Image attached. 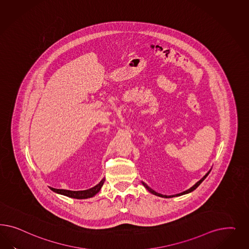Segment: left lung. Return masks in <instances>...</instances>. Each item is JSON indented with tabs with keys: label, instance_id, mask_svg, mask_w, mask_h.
Instances as JSON below:
<instances>
[{
	"label": "left lung",
	"instance_id": "8db88e82",
	"mask_svg": "<svg viewBox=\"0 0 249 249\" xmlns=\"http://www.w3.org/2000/svg\"><path fill=\"white\" fill-rule=\"evenodd\" d=\"M210 172H211V170L207 173V174L204 175V177L200 180L199 181H197L196 184L194 185V186H192L191 188L188 189V190H186V191H184V192H182V193H180V194H177V195H174V196H163V195H161V194H159V193H156L154 190H152V189L150 188L146 183H144L143 181H142V184H143L144 186H145V188L147 189L150 193H151L152 195H154V196H160V197H163V198H172V197H176V196H183V195H186V194H189V193H191V192H193L194 190H196L201 183H202V181H204V179L207 177V175L210 174Z\"/></svg>",
	"mask_w": 249,
	"mask_h": 249
}]
</instances>
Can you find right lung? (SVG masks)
Instances as JSON below:
<instances>
[{
	"mask_svg": "<svg viewBox=\"0 0 249 249\" xmlns=\"http://www.w3.org/2000/svg\"><path fill=\"white\" fill-rule=\"evenodd\" d=\"M104 181H105V179H102L96 186H94V187L90 189H88V190H84V191H70V190L54 188H51V190L54 193H57V194L63 195V196H68V197H71V198L87 199V198H90V197L96 196L98 192L100 191Z\"/></svg>",
	"mask_w": 249,
	"mask_h": 249,
	"instance_id": "right-lung-1",
	"label": "right lung"
}]
</instances>
